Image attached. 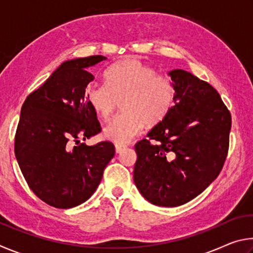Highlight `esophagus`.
<instances>
[{"label": "esophagus", "instance_id": "obj_1", "mask_svg": "<svg viewBox=\"0 0 253 253\" xmlns=\"http://www.w3.org/2000/svg\"><path fill=\"white\" fill-rule=\"evenodd\" d=\"M115 148H116V153H122L124 149H126V146L125 145H116V146H115Z\"/></svg>", "mask_w": 253, "mask_h": 253}]
</instances>
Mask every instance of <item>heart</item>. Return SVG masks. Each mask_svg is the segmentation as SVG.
I'll return each instance as SVG.
<instances>
[{"label": "heart", "mask_w": 253, "mask_h": 253, "mask_svg": "<svg viewBox=\"0 0 253 253\" xmlns=\"http://www.w3.org/2000/svg\"><path fill=\"white\" fill-rule=\"evenodd\" d=\"M105 84L87 85L85 99L102 119H108L122 100L123 113L104 128L106 139L125 145L139 134L146 124L152 127L169 114L174 101V85L169 77L158 75L152 66L127 58L105 72Z\"/></svg>", "instance_id": "1"}]
</instances>
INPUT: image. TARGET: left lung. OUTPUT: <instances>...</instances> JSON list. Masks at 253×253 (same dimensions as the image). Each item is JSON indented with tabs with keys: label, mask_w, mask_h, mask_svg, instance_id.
<instances>
[{
	"label": "left lung",
	"mask_w": 253,
	"mask_h": 253,
	"mask_svg": "<svg viewBox=\"0 0 253 253\" xmlns=\"http://www.w3.org/2000/svg\"><path fill=\"white\" fill-rule=\"evenodd\" d=\"M174 105L148 139L135 145L134 182L158 207H178L220 174L229 151L231 114L207 81L181 69L169 71Z\"/></svg>",
	"instance_id": "obj_1"
}]
</instances>
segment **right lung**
Masks as SVG:
<instances>
[{
  "mask_svg": "<svg viewBox=\"0 0 253 253\" xmlns=\"http://www.w3.org/2000/svg\"><path fill=\"white\" fill-rule=\"evenodd\" d=\"M105 59L90 55L63 62L21 109L16 161L33 193L51 207L70 209L87 201L115 155L110 142L80 143L101 130L84 91L95 78L88 68Z\"/></svg>",
  "mask_w": 253,
  "mask_h": 253,
  "instance_id": "add662e5",
  "label": "right lung"
}]
</instances>
